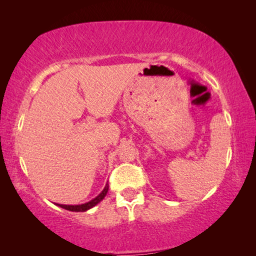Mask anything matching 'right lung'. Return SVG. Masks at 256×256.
<instances>
[{
	"mask_svg": "<svg viewBox=\"0 0 256 256\" xmlns=\"http://www.w3.org/2000/svg\"><path fill=\"white\" fill-rule=\"evenodd\" d=\"M108 188H110V185H108V183L105 185V188H104V190H102L100 193L98 194V196L92 198V200H90L89 202H86L84 203V204H76V206H68V204H60V203H56V206H60L63 208V209L66 210H68V211H73V212H84V211H86L89 209H92V208H94V206H97L99 202L104 200V198L106 196V194L108 192Z\"/></svg>",
	"mask_w": 256,
	"mask_h": 256,
	"instance_id": "1",
	"label": "right lung"
}]
</instances>
